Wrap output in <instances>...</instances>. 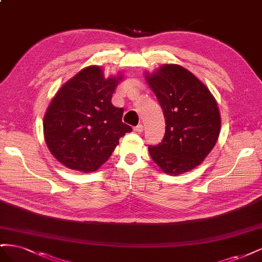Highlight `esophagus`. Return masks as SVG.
Returning <instances> with one entry per match:
<instances>
[{
    "label": "esophagus",
    "mask_w": 262,
    "mask_h": 262,
    "mask_svg": "<svg viewBox=\"0 0 262 262\" xmlns=\"http://www.w3.org/2000/svg\"><path fill=\"white\" fill-rule=\"evenodd\" d=\"M134 131L138 132V133L143 132V125H142V124H138V125L136 126V128H134Z\"/></svg>",
    "instance_id": "esophagus-1"
}]
</instances>
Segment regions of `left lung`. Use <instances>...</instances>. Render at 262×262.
<instances>
[{"instance_id": "left-lung-1", "label": "left lung", "mask_w": 262, "mask_h": 262, "mask_svg": "<svg viewBox=\"0 0 262 262\" xmlns=\"http://www.w3.org/2000/svg\"><path fill=\"white\" fill-rule=\"evenodd\" d=\"M146 78L166 121L161 143L148 146L150 157L169 175L193 169L219 138L221 117L215 99L207 86L177 64L163 66Z\"/></svg>"}]
</instances>
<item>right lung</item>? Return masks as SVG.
I'll list each match as a JSON object with an SVG mask.
<instances>
[{"instance_id":"obj_1","label":"right lung","mask_w":262,"mask_h":262,"mask_svg":"<svg viewBox=\"0 0 262 262\" xmlns=\"http://www.w3.org/2000/svg\"><path fill=\"white\" fill-rule=\"evenodd\" d=\"M121 77L105 78L99 67H89L63 85L43 119L47 146L70 169H98L131 132L122 122L123 109L112 104Z\"/></svg>"}]
</instances>
